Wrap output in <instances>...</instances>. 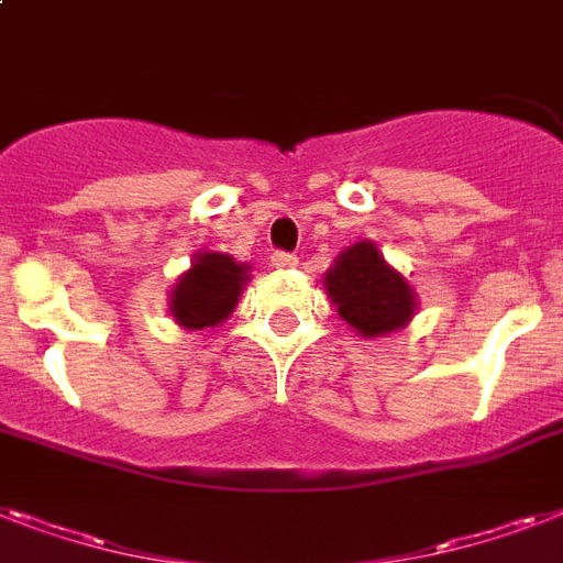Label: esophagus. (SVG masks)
I'll use <instances>...</instances> for the list:
<instances>
[{"label": "esophagus", "mask_w": 563, "mask_h": 563, "mask_svg": "<svg viewBox=\"0 0 563 563\" xmlns=\"http://www.w3.org/2000/svg\"><path fill=\"white\" fill-rule=\"evenodd\" d=\"M272 266L280 268V272H286V268H295L297 266V257H295V254H289V251H274V254H272Z\"/></svg>", "instance_id": "1"}]
</instances>
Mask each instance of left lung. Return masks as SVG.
<instances>
[{"mask_svg":"<svg viewBox=\"0 0 563 563\" xmlns=\"http://www.w3.org/2000/svg\"><path fill=\"white\" fill-rule=\"evenodd\" d=\"M323 286L338 314L364 338L396 332L416 312V291L396 268L387 266L376 242L369 240L341 251Z\"/></svg>","mask_w":563,"mask_h":563,"instance_id":"obj_1","label":"left lung"}]
</instances>
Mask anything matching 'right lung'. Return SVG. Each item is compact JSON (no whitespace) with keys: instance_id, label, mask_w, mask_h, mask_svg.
Here are the masks:
<instances>
[{"instance_id":"1","label":"right lung","mask_w":563,"mask_h":563,"mask_svg":"<svg viewBox=\"0 0 563 563\" xmlns=\"http://www.w3.org/2000/svg\"><path fill=\"white\" fill-rule=\"evenodd\" d=\"M245 280L249 263H236L219 251H205L173 286V318L185 329L217 327L236 309Z\"/></svg>"}]
</instances>
